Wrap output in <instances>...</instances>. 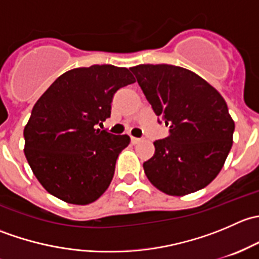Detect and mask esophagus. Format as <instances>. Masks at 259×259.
Returning <instances> with one entry per match:
<instances>
[{
    "label": "esophagus",
    "instance_id": "34e87169",
    "mask_svg": "<svg viewBox=\"0 0 259 259\" xmlns=\"http://www.w3.org/2000/svg\"><path fill=\"white\" fill-rule=\"evenodd\" d=\"M140 142H142V139H140V138L132 137V144H138V143H140Z\"/></svg>",
    "mask_w": 259,
    "mask_h": 259
}]
</instances>
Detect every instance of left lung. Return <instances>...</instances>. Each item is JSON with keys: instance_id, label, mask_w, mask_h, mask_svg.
Instances as JSON below:
<instances>
[{"instance_id": "obj_1", "label": "left lung", "mask_w": 259, "mask_h": 259, "mask_svg": "<svg viewBox=\"0 0 259 259\" xmlns=\"http://www.w3.org/2000/svg\"><path fill=\"white\" fill-rule=\"evenodd\" d=\"M156 116L169 127L144 163L154 187L169 195L203 189L218 176L233 144L234 121L221 94L193 71L173 65L130 69ZM159 122L160 120H158Z\"/></svg>"}]
</instances>
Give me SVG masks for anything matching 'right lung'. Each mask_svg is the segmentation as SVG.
Returning a JSON list of instances; mask_svg holds the SVG:
<instances>
[{"instance_id": "1", "label": "right lung", "mask_w": 259, "mask_h": 259, "mask_svg": "<svg viewBox=\"0 0 259 259\" xmlns=\"http://www.w3.org/2000/svg\"><path fill=\"white\" fill-rule=\"evenodd\" d=\"M133 82L126 67H77L57 77L33 105L23 130L25 155L50 194L85 205L108 189L130 138L95 127L110 117L115 93Z\"/></svg>"}]
</instances>
